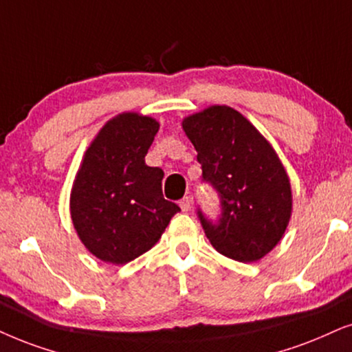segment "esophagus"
<instances>
[{
    "label": "esophagus",
    "instance_id": "obj_1",
    "mask_svg": "<svg viewBox=\"0 0 352 352\" xmlns=\"http://www.w3.org/2000/svg\"><path fill=\"white\" fill-rule=\"evenodd\" d=\"M180 208H182V211H190V208H191V198L190 197H185V198H182L180 199Z\"/></svg>",
    "mask_w": 352,
    "mask_h": 352
}]
</instances>
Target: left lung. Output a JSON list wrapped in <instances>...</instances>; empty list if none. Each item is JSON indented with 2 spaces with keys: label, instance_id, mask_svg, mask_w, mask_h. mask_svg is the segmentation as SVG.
<instances>
[{
  "label": "left lung",
  "instance_id": "8db88e82",
  "mask_svg": "<svg viewBox=\"0 0 352 352\" xmlns=\"http://www.w3.org/2000/svg\"><path fill=\"white\" fill-rule=\"evenodd\" d=\"M197 149L203 182L217 191L221 214L204 234L221 255L242 263L260 260L283 239L292 211L289 177L278 154L248 120L228 105H212L182 123Z\"/></svg>",
  "mask_w": 352,
  "mask_h": 352
}]
</instances>
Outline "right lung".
<instances>
[{
  "instance_id": "right-lung-1",
  "label": "right lung",
  "mask_w": 352,
  "mask_h": 352,
  "mask_svg": "<svg viewBox=\"0 0 352 352\" xmlns=\"http://www.w3.org/2000/svg\"><path fill=\"white\" fill-rule=\"evenodd\" d=\"M157 131L154 118L122 113L84 154L71 190V219L87 250L105 263L143 255L180 211L164 198L162 168L144 162Z\"/></svg>"
}]
</instances>
